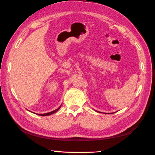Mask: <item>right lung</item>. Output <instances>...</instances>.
<instances>
[{
    "mask_svg": "<svg viewBox=\"0 0 155 155\" xmlns=\"http://www.w3.org/2000/svg\"><path fill=\"white\" fill-rule=\"evenodd\" d=\"M61 106H60L57 109H56V110H53V111H52V112H50V113H44V114H38V115H40V116H48V115H51V114H54V113H56V112H57L58 110H59V108H61Z\"/></svg>",
    "mask_w": 155,
    "mask_h": 155,
    "instance_id": "1",
    "label": "right lung"
}]
</instances>
